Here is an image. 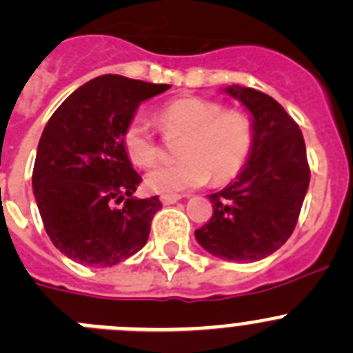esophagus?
Listing matches in <instances>:
<instances>
[{
  "label": "esophagus",
  "instance_id": "1",
  "mask_svg": "<svg viewBox=\"0 0 353 353\" xmlns=\"http://www.w3.org/2000/svg\"><path fill=\"white\" fill-rule=\"evenodd\" d=\"M160 200L163 205H172V203H176L177 200H181V195H161Z\"/></svg>",
  "mask_w": 353,
  "mask_h": 353
}]
</instances>
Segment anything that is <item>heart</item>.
<instances>
[{
    "label": "heart",
    "instance_id": "obj_1",
    "mask_svg": "<svg viewBox=\"0 0 353 353\" xmlns=\"http://www.w3.org/2000/svg\"><path fill=\"white\" fill-rule=\"evenodd\" d=\"M157 123L169 139H181L179 161L151 170L146 186L154 193L177 195L209 181L225 184L235 179L254 148V125L245 113L225 110L203 97H181L158 111ZM123 148L134 165L150 169L160 160V146L150 121L134 117L123 130Z\"/></svg>",
    "mask_w": 353,
    "mask_h": 353
}]
</instances>
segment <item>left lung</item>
Returning a JSON list of instances; mask_svg holds the SVG:
<instances>
[{"label":"left lung","instance_id":"1","mask_svg":"<svg viewBox=\"0 0 353 353\" xmlns=\"http://www.w3.org/2000/svg\"><path fill=\"white\" fill-rule=\"evenodd\" d=\"M225 92L252 114L254 148L235 183L209 195L212 217L195 236L212 256L252 263L281 249L294 232L310 167L298 123L275 99L240 85Z\"/></svg>","mask_w":353,"mask_h":353}]
</instances>
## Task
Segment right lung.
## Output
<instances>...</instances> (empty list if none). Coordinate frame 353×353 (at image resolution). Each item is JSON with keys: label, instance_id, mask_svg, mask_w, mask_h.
<instances>
[{"label": "right lung", "instance_id": "1", "mask_svg": "<svg viewBox=\"0 0 353 353\" xmlns=\"http://www.w3.org/2000/svg\"><path fill=\"white\" fill-rule=\"evenodd\" d=\"M169 88L102 74L72 92L48 120L32 190L52 243L72 261L113 266L146 245L161 203L132 196L143 179L125 153L123 130L141 102Z\"/></svg>", "mask_w": 353, "mask_h": 353}]
</instances>
